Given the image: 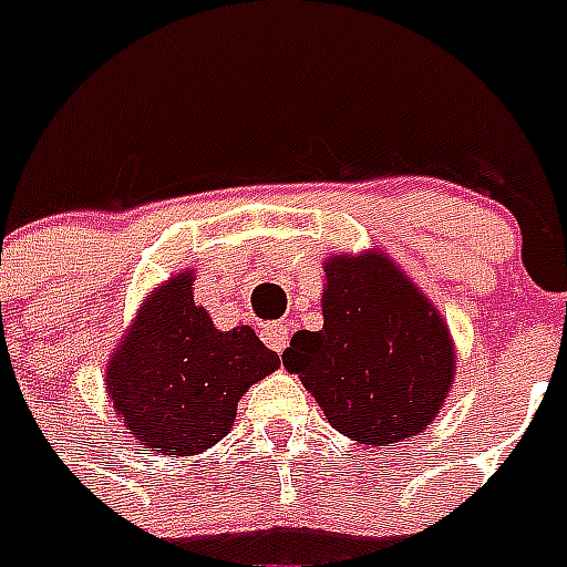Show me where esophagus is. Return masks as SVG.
I'll list each match as a JSON object with an SVG mask.
<instances>
[{
	"label": "esophagus",
	"instance_id": "obj_1",
	"mask_svg": "<svg viewBox=\"0 0 567 567\" xmlns=\"http://www.w3.org/2000/svg\"><path fill=\"white\" fill-rule=\"evenodd\" d=\"M288 336H291V329H288V323H267L265 329H261V338H265V344L270 347V350H276V353H282L285 347H288Z\"/></svg>",
	"mask_w": 567,
	"mask_h": 567
}]
</instances>
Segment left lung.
Wrapping results in <instances>:
<instances>
[{
	"label": "left lung",
	"mask_w": 567,
	"mask_h": 567,
	"mask_svg": "<svg viewBox=\"0 0 567 567\" xmlns=\"http://www.w3.org/2000/svg\"><path fill=\"white\" fill-rule=\"evenodd\" d=\"M323 274V329H300L282 364L338 432L394 447L430 426L453 385L447 327L388 258H332Z\"/></svg>",
	"instance_id": "1"
}]
</instances>
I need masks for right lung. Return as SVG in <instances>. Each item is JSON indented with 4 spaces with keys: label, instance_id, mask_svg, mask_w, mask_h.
<instances>
[{
    "label": "right lung",
    "instance_id": "right-lung-1",
    "mask_svg": "<svg viewBox=\"0 0 567 567\" xmlns=\"http://www.w3.org/2000/svg\"><path fill=\"white\" fill-rule=\"evenodd\" d=\"M194 276L158 288L109 364V394L132 439L164 456H194L231 430L238 400L279 368L249 327L214 329L190 293Z\"/></svg>",
    "mask_w": 567,
    "mask_h": 567
}]
</instances>
